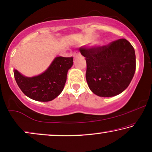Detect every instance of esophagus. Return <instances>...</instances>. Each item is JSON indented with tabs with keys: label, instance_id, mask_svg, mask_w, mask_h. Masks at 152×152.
Wrapping results in <instances>:
<instances>
[{
	"label": "esophagus",
	"instance_id": "esophagus-1",
	"mask_svg": "<svg viewBox=\"0 0 152 152\" xmlns=\"http://www.w3.org/2000/svg\"><path fill=\"white\" fill-rule=\"evenodd\" d=\"M80 55V53H78V52H75V53H73V57H74V58H75L76 57H77V55Z\"/></svg>",
	"mask_w": 152,
	"mask_h": 152
}]
</instances>
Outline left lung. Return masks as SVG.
I'll list each match as a JSON object with an SVG mask.
<instances>
[{
	"label": "left lung",
	"instance_id": "left-lung-1",
	"mask_svg": "<svg viewBox=\"0 0 152 152\" xmlns=\"http://www.w3.org/2000/svg\"><path fill=\"white\" fill-rule=\"evenodd\" d=\"M80 51L86 57V79L93 93L113 97L127 88L136 70V55L126 39H118L104 46L80 48Z\"/></svg>",
	"mask_w": 152,
	"mask_h": 152
}]
</instances>
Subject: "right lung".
I'll list each match as a JSON object with an SVG mask.
<instances>
[{"label": "right lung", "instance_id": "right-lung-1", "mask_svg": "<svg viewBox=\"0 0 152 152\" xmlns=\"http://www.w3.org/2000/svg\"><path fill=\"white\" fill-rule=\"evenodd\" d=\"M72 64V57H57L39 75L29 77L16 69L14 70V75L18 87L26 96L36 101L49 102L62 92L68 71Z\"/></svg>", "mask_w": 152, "mask_h": 152}]
</instances>
